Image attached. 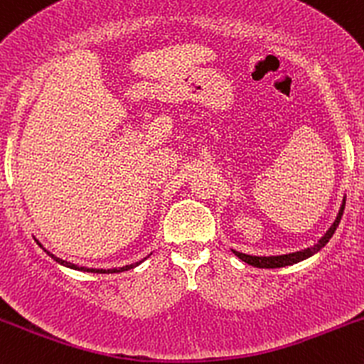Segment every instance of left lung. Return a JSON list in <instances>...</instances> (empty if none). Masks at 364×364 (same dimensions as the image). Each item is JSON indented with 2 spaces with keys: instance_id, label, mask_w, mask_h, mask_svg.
Returning <instances> with one entry per match:
<instances>
[{
  "instance_id": "left-lung-1",
  "label": "left lung",
  "mask_w": 364,
  "mask_h": 364,
  "mask_svg": "<svg viewBox=\"0 0 364 364\" xmlns=\"http://www.w3.org/2000/svg\"><path fill=\"white\" fill-rule=\"evenodd\" d=\"M344 207H346V200L342 202V207H341L339 214H337V219L333 220L332 225H330V229L325 232V236L321 237L318 243L310 246V248L301 250V252H296V253H289V255H279V257H253V255H245L240 252H235V255L237 258H241V260L248 263V265L258 267V269H279V267H286V265H292V263L301 262V260H304V258L311 257V255L320 252V250L328 243V240L333 236L337 225H339V223H341L342 214H344Z\"/></svg>"
}]
</instances>
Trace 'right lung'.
<instances>
[{"mask_svg": "<svg viewBox=\"0 0 364 364\" xmlns=\"http://www.w3.org/2000/svg\"><path fill=\"white\" fill-rule=\"evenodd\" d=\"M39 246H41V245H39ZM44 252L48 253L51 258H54V260H56L58 263H61V265L70 267V269H75V270H83V272H94V274H116V272H123V270L133 269V267H136V265H139V263H140V262H136V263H132V265L121 267V269H109V270H104V269H87V267H78V265H75V263H70V262H66V260H61V258L54 257V255H53L51 252H48V250H46V248H44Z\"/></svg>", "mask_w": 364, "mask_h": 364, "instance_id": "obj_1", "label": "right lung"}]
</instances>
